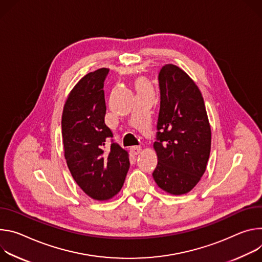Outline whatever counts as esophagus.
Here are the masks:
<instances>
[{"instance_id":"34e87169","label":"esophagus","mask_w":262,"mask_h":262,"mask_svg":"<svg viewBox=\"0 0 262 262\" xmlns=\"http://www.w3.org/2000/svg\"><path fill=\"white\" fill-rule=\"evenodd\" d=\"M130 151H131V153H132L133 155H138V154L141 152V148H140V147H132V148L130 149Z\"/></svg>"}]
</instances>
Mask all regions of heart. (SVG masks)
I'll list each match as a JSON object with an SVG mask.
<instances>
[{
  "instance_id": "obj_1",
  "label": "heart",
  "mask_w": 262,
  "mask_h": 262,
  "mask_svg": "<svg viewBox=\"0 0 262 262\" xmlns=\"http://www.w3.org/2000/svg\"><path fill=\"white\" fill-rule=\"evenodd\" d=\"M135 85H136V89H137V91H142V90H151V86H150L149 82H148L146 79H143V78H139V79H137V80H136Z\"/></svg>"
}]
</instances>
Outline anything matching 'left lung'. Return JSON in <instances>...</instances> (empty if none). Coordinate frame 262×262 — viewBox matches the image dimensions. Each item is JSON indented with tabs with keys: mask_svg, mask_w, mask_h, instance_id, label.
<instances>
[{
	"mask_svg": "<svg viewBox=\"0 0 262 262\" xmlns=\"http://www.w3.org/2000/svg\"><path fill=\"white\" fill-rule=\"evenodd\" d=\"M160 110L154 149L157 185L167 193L189 192L206 170L211 149V128L204 99L193 80L173 64L159 76Z\"/></svg>",
	"mask_w": 262,
	"mask_h": 262,
	"instance_id": "left-lung-1",
	"label": "left lung"
}]
</instances>
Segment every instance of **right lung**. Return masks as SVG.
I'll use <instances>...</instances> for the list:
<instances>
[{
  "mask_svg": "<svg viewBox=\"0 0 262 262\" xmlns=\"http://www.w3.org/2000/svg\"><path fill=\"white\" fill-rule=\"evenodd\" d=\"M109 69L89 73L66 101L61 128L64 157L79 187L94 200L107 201L122 189L130 166L129 154L118 143L105 148L111 130L105 124L104 81Z\"/></svg>",
  "mask_w": 262,
  "mask_h": 262,
  "instance_id": "1",
  "label": "right lung"
}]
</instances>
